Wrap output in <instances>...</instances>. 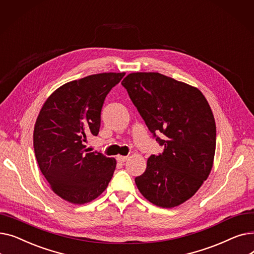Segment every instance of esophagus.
I'll return each mask as SVG.
<instances>
[{
	"label": "esophagus",
	"mask_w": 254,
	"mask_h": 254,
	"mask_svg": "<svg viewBox=\"0 0 254 254\" xmlns=\"http://www.w3.org/2000/svg\"><path fill=\"white\" fill-rule=\"evenodd\" d=\"M127 158H128V156H124V155H117L116 156L117 162H119V163H125L126 161H127Z\"/></svg>",
	"instance_id": "34e87169"
}]
</instances>
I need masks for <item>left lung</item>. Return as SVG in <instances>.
<instances>
[{
	"instance_id": "left-lung-1",
	"label": "left lung",
	"mask_w": 254,
	"mask_h": 254,
	"mask_svg": "<svg viewBox=\"0 0 254 254\" xmlns=\"http://www.w3.org/2000/svg\"><path fill=\"white\" fill-rule=\"evenodd\" d=\"M122 84L153 138L165 146L135 178L137 188L158 207L179 206L201 188L213 166L216 126L210 106L197 88L159 73H131Z\"/></svg>"
}]
</instances>
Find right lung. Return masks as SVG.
<instances>
[{
	"mask_svg": "<svg viewBox=\"0 0 254 254\" xmlns=\"http://www.w3.org/2000/svg\"><path fill=\"white\" fill-rule=\"evenodd\" d=\"M125 75L102 73L65 83L46 100L38 115L37 162L52 190L66 202H91L113 176L115 158L88 152L85 143L98 136L104 101Z\"/></svg>",
	"mask_w": 254,
	"mask_h": 254,
	"instance_id": "1",
	"label": "right lung"
}]
</instances>
